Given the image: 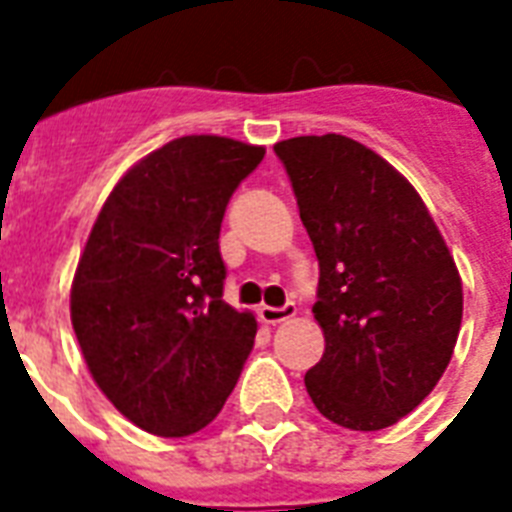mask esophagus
Segmentation results:
<instances>
[{"instance_id": "esophagus-1", "label": "esophagus", "mask_w": 512, "mask_h": 512, "mask_svg": "<svg viewBox=\"0 0 512 512\" xmlns=\"http://www.w3.org/2000/svg\"><path fill=\"white\" fill-rule=\"evenodd\" d=\"M297 316V305L295 303H287L284 308H271V305H263L260 308V319L265 324H281V321H289Z\"/></svg>"}]
</instances>
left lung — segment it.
<instances>
[{
  "label": "left lung",
  "mask_w": 512,
  "mask_h": 512,
  "mask_svg": "<svg viewBox=\"0 0 512 512\" xmlns=\"http://www.w3.org/2000/svg\"><path fill=\"white\" fill-rule=\"evenodd\" d=\"M319 257L324 356L305 388L327 420L382 430L417 409L452 361L462 279L425 201L345 135L273 146Z\"/></svg>",
  "instance_id": "obj_1"
}]
</instances>
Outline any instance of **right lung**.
Instances as JSON below:
<instances>
[{"mask_svg":"<svg viewBox=\"0 0 512 512\" xmlns=\"http://www.w3.org/2000/svg\"><path fill=\"white\" fill-rule=\"evenodd\" d=\"M265 148L185 135L132 164L108 193L71 284V324L92 380L138 428H207L255 345V313L223 300L220 223Z\"/></svg>","mask_w":512,"mask_h":512,"instance_id":"right-lung-1","label":"right lung"}]
</instances>
